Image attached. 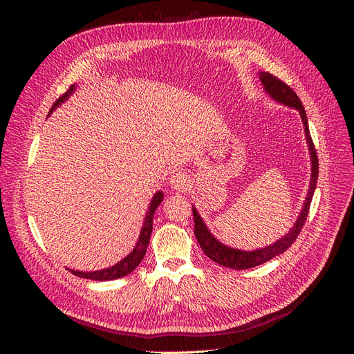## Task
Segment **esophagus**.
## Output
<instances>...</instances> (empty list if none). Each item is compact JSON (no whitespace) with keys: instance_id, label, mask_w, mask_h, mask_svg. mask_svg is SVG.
Wrapping results in <instances>:
<instances>
[{"instance_id":"obj_1","label":"esophagus","mask_w":354,"mask_h":354,"mask_svg":"<svg viewBox=\"0 0 354 354\" xmlns=\"http://www.w3.org/2000/svg\"><path fill=\"white\" fill-rule=\"evenodd\" d=\"M169 186H171V189H174L177 192H183L189 187V178L185 174L176 173L169 178Z\"/></svg>"}]
</instances>
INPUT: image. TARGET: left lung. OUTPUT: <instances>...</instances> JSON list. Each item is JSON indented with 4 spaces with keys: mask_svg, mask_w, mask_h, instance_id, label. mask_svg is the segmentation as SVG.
Masks as SVG:
<instances>
[{
    "mask_svg": "<svg viewBox=\"0 0 354 354\" xmlns=\"http://www.w3.org/2000/svg\"><path fill=\"white\" fill-rule=\"evenodd\" d=\"M260 80H261V84H263L266 93L269 94L273 100L288 106V108L297 109L299 112V115H301V121L304 124L306 140H307L308 151H310V159H312V176H310V186H308V192H307V198L304 201V205L294 224V227L289 230L283 238L276 241L273 245L264 246V248H260V250L242 251V250L230 248V246L223 245L221 242H218L216 238L212 236L211 232L205 226V223H203V220L201 218L196 208L192 207V211H194V218H195V236L198 239V243L201 245L202 251L205 252V255L212 261L218 263L223 267H229V269H236V270L251 269V267L260 266L266 261H269L273 259V257L285 252L289 246L294 243V241L298 238V234H299V232H301L304 223H306L307 214L310 209V203H312V198H313L316 183H317V174H319L317 153H316V149H315V145L312 140V136H310V131H308L307 115H306L301 100L298 99V95L294 93V90L291 87H289V85H286L279 78H276L274 75H272L269 72H260Z\"/></svg>",
    "mask_w": 354,
    "mask_h": 354,
    "instance_id": "1",
    "label": "left lung"
}]
</instances>
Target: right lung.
Listing matches in <instances>:
<instances>
[{"instance_id":"obj_1","label":"right lung","mask_w":354,"mask_h":354,"mask_svg":"<svg viewBox=\"0 0 354 354\" xmlns=\"http://www.w3.org/2000/svg\"><path fill=\"white\" fill-rule=\"evenodd\" d=\"M73 90H75V85H72V87L62 95V97H59V100H56V103L53 104V108L50 109V113H53V111H55L60 103L65 102L73 93ZM162 199H164L162 192H156L151 201V205H149V209L146 212L143 227L140 230V236H138V241L134 246V250L128 254L124 260H121L120 263H116L115 266L108 267V269H103V270H95V272H78V270H71V269H68V270L75 276H80V277H84V279H91V281H112V279H120V277L130 274L136 269V267L142 263L143 257L146 254V248L149 245V239H151L152 229H153L152 227L153 226V214H155L156 208L159 207V203L162 202Z\"/></svg>"}]
</instances>
